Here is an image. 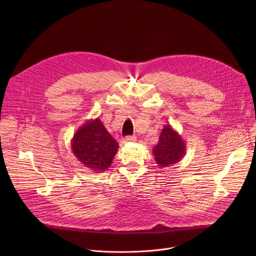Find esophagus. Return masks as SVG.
Instances as JSON below:
<instances>
[{"label":"esophagus","instance_id":"34e87169","mask_svg":"<svg viewBox=\"0 0 256 256\" xmlns=\"http://www.w3.org/2000/svg\"><path fill=\"white\" fill-rule=\"evenodd\" d=\"M126 142H136V138L134 136H126V138H124Z\"/></svg>","mask_w":256,"mask_h":256}]
</instances>
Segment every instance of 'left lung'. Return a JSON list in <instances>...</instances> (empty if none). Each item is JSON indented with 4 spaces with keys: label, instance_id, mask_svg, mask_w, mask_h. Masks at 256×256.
<instances>
[{
    "label": "left lung",
    "instance_id": "1",
    "mask_svg": "<svg viewBox=\"0 0 256 256\" xmlns=\"http://www.w3.org/2000/svg\"><path fill=\"white\" fill-rule=\"evenodd\" d=\"M186 144L181 136L170 126L163 128L158 144L153 148L155 161L160 168L178 163L186 156Z\"/></svg>",
    "mask_w": 256,
    "mask_h": 256
}]
</instances>
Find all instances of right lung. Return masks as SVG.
<instances>
[{
  "instance_id": "obj_1",
  "label": "right lung",
  "mask_w": 256,
  "mask_h": 256,
  "mask_svg": "<svg viewBox=\"0 0 256 256\" xmlns=\"http://www.w3.org/2000/svg\"><path fill=\"white\" fill-rule=\"evenodd\" d=\"M70 147L72 154L85 167L100 173L110 167L120 146L96 118L87 120L77 130Z\"/></svg>"
}]
</instances>
